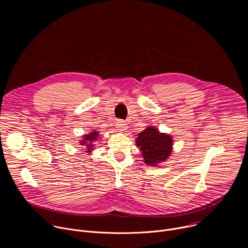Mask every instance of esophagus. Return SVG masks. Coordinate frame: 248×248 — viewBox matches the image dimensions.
Instances as JSON below:
<instances>
[{"instance_id": "1", "label": "esophagus", "mask_w": 248, "mask_h": 248, "mask_svg": "<svg viewBox=\"0 0 248 248\" xmlns=\"http://www.w3.org/2000/svg\"><path fill=\"white\" fill-rule=\"evenodd\" d=\"M117 128L120 132H124L127 130V124L124 121H118L117 122Z\"/></svg>"}]
</instances>
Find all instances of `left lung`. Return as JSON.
Masks as SVG:
<instances>
[{
    "label": "left lung",
    "instance_id": "1",
    "mask_svg": "<svg viewBox=\"0 0 248 248\" xmlns=\"http://www.w3.org/2000/svg\"><path fill=\"white\" fill-rule=\"evenodd\" d=\"M135 143L140 149L144 163L156 167L170 156L173 139L171 135L160 132L155 126H148L137 134Z\"/></svg>",
    "mask_w": 248,
    "mask_h": 248
}]
</instances>
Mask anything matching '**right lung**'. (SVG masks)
Here are the masks:
<instances>
[{
	"label": "right lung",
	"instance_id": "add662e5",
	"mask_svg": "<svg viewBox=\"0 0 248 248\" xmlns=\"http://www.w3.org/2000/svg\"><path fill=\"white\" fill-rule=\"evenodd\" d=\"M101 137L99 131L97 130H93L91 132H89L88 134H84L82 136V139L79 140V145H82V146H85V149H86V153L90 154L92 153V151L94 150V142H96V141Z\"/></svg>",
	"mask_w": 248,
	"mask_h": 248
}]
</instances>
